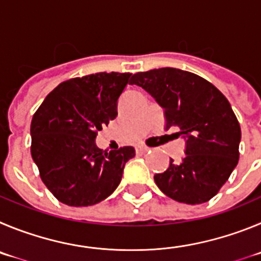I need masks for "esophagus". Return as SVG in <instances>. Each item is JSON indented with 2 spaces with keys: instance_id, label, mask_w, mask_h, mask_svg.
I'll return each mask as SVG.
<instances>
[{
  "instance_id": "1",
  "label": "esophagus",
  "mask_w": 261,
  "mask_h": 261,
  "mask_svg": "<svg viewBox=\"0 0 261 261\" xmlns=\"http://www.w3.org/2000/svg\"><path fill=\"white\" fill-rule=\"evenodd\" d=\"M136 151L140 152V153H145V152L149 151V148L145 147V145H138V147H136Z\"/></svg>"
}]
</instances>
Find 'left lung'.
I'll return each mask as SVG.
<instances>
[{
	"instance_id": "8db88e82",
	"label": "left lung",
	"mask_w": 261,
	"mask_h": 261,
	"mask_svg": "<svg viewBox=\"0 0 261 261\" xmlns=\"http://www.w3.org/2000/svg\"><path fill=\"white\" fill-rule=\"evenodd\" d=\"M130 83L153 96L165 109L166 130L177 126L186 139L182 161L170 160L154 175L159 189L179 203L211 200L239 160L241 126L227 98L199 75L173 67L136 72Z\"/></svg>"
}]
</instances>
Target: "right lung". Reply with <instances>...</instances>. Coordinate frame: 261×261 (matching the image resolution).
<instances>
[{"label": "right lung", "mask_w": 261, "mask_h": 261, "mask_svg": "<svg viewBox=\"0 0 261 261\" xmlns=\"http://www.w3.org/2000/svg\"><path fill=\"white\" fill-rule=\"evenodd\" d=\"M130 72H97L58 84L31 122V154L40 177L61 203L88 206L118 187L134 147L102 151L95 139L117 117Z\"/></svg>", "instance_id": "add662e5"}]
</instances>
